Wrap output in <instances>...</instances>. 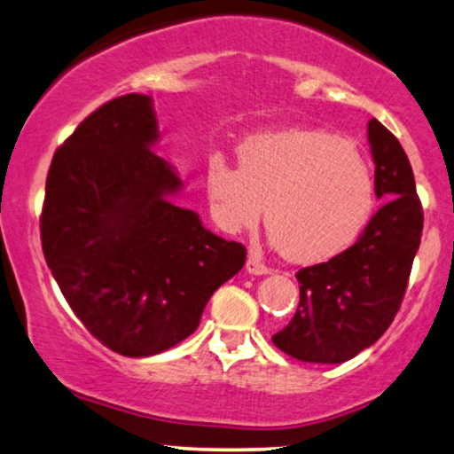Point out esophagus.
<instances>
[{
  "label": "esophagus",
  "mask_w": 454,
  "mask_h": 454,
  "mask_svg": "<svg viewBox=\"0 0 454 454\" xmlns=\"http://www.w3.org/2000/svg\"><path fill=\"white\" fill-rule=\"evenodd\" d=\"M247 271L253 273V276H265V273H271L270 267H267L257 253H248L247 259Z\"/></svg>",
  "instance_id": "34e87169"
}]
</instances>
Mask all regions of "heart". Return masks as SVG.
<instances>
[{"instance_id":"b5f03b06","label":"heart","mask_w":454,"mask_h":454,"mask_svg":"<svg viewBox=\"0 0 454 454\" xmlns=\"http://www.w3.org/2000/svg\"><path fill=\"white\" fill-rule=\"evenodd\" d=\"M206 191L228 230L263 215L276 247L298 263H318L352 247L372 215V166L356 145L323 129L259 133L239 145V166L209 158Z\"/></svg>"}]
</instances>
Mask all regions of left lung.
<instances>
[{"mask_svg": "<svg viewBox=\"0 0 454 454\" xmlns=\"http://www.w3.org/2000/svg\"><path fill=\"white\" fill-rule=\"evenodd\" d=\"M376 197L385 201L360 239L327 263L296 273V315L271 341L300 362L341 364L372 346L403 302L424 209L411 164L385 125L368 123Z\"/></svg>", "mask_w": 454, "mask_h": 454, "instance_id": "1", "label": "left lung"}]
</instances>
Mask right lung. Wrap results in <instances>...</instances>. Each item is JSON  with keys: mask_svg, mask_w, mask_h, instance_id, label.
I'll return each instance as SVG.
<instances>
[{"mask_svg": "<svg viewBox=\"0 0 454 454\" xmlns=\"http://www.w3.org/2000/svg\"><path fill=\"white\" fill-rule=\"evenodd\" d=\"M152 98L125 94L82 121L51 162L41 242L75 317L113 352L160 354L200 325L247 248L203 228L168 197L181 189L152 150Z\"/></svg>", "mask_w": 454, "mask_h": 454, "instance_id": "right-lung-1", "label": "right lung"}]
</instances>
